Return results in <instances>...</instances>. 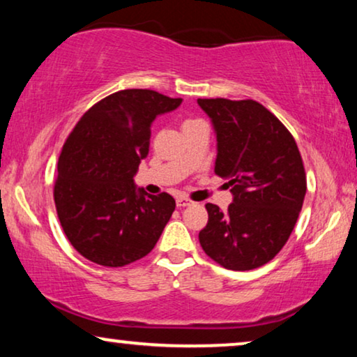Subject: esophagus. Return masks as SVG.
Segmentation results:
<instances>
[{
  "label": "esophagus",
  "mask_w": 357,
  "mask_h": 357,
  "mask_svg": "<svg viewBox=\"0 0 357 357\" xmlns=\"http://www.w3.org/2000/svg\"><path fill=\"white\" fill-rule=\"evenodd\" d=\"M192 204H193L192 199L183 198V197H178V198H177V206H178V208H187V206H192Z\"/></svg>",
  "instance_id": "obj_1"
}]
</instances>
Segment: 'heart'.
Returning <instances> with one entry per match:
<instances>
[{"label":"heart","instance_id":"heart-1","mask_svg":"<svg viewBox=\"0 0 357 357\" xmlns=\"http://www.w3.org/2000/svg\"><path fill=\"white\" fill-rule=\"evenodd\" d=\"M187 123H192V121H187Z\"/></svg>","mask_w":357,"mask_h":357}]
</instances>
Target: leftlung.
<instances>
[{"label":"left lung","mask_w":357,"mask_h":357,"mask_svg":"<svg viewBox=\"0 0 357 357\" xmlns=\"http://www.w3.org/2000/svg\"><path fill=\"white\" fill-rule=\"evenodd\" d=\"M216 135L214 174L229 180L226 211L208 203L204 253L227 270L265 265L284 247L304 203L307 180L286 126L255 100L198 99Z\"/></svg>","instance_id":"left-lung-1"}]
</instances>
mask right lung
Instances as JSON below:
<instances>
[{
	"mask_svg": "<svg viewBox=\"0 0 357 357\" xmlns=\"http://www.w3.org/2000/svg\"><path fill=\"white\" fill-rule=\"evenodd\" d=\"M180 104L149 89L119 91L87 110L68 136L55 204L68 241L87 260L125 266L158 243L175 199L146 193L133 177L149 153L153 121Z\"/></svg>",
	"mask_w": 357,
	"mask_h": 357,
	"instance_id": "obj_1",
	"label": "right lung"
}]
</instances>
